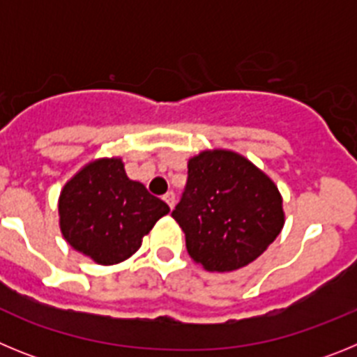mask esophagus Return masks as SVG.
<instances>
[{"label": "esophagus", "instance_id": "esophagus-1", "mask_svg": "<svg viewBox=\"0 0 357 357\" xmlns=\"http://www.w3.org/2000/svg\"><path fill=\"white\" fill-rule=\"evenodd\" d=\"M162 198H164V202H166V204H168V206L172 207V209H173V207H175V193H173V191H168V193L164 195Z\"/></svg>", "mask_w": 357, "mask_h": 357}]
</instances>
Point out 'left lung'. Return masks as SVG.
I'll return each instance as SVG.
<instances>
[{
  "label": "left lung",
  "mask_w": 357,
  "mask_h": 357,
  "mask_svg": "<svg viewBox=\"0 0 357 357\" xmlns=\"http://www.w3.org/2000/svg\"><path fill=\"white\" fill-rule=\"evenodd\" d=\"M172 216L191 259L207 272L247 266L284 227L275 182L247 157L222 148L188 160V184Z\"/></svg>",
  "instance_id": "left-lung-1"
}]
</instances>
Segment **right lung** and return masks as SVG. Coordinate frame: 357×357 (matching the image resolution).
I'll return each mask as SVG.
<instances>
[{
	"instance_id": "right-lung-1",
	"label": "right lung",
	"mask_w": 357,
	"mask_h": 357,
	"mask_svg": "<svg viewBox=\"0 0 357 357\" xmlns=\"http://www.w3.org/2000/svg\"><path fill=\"white\" fill-rule=\"evenodd\" d=\"M168 204L130 181L121 157L91 160L64 184L59 225L66 241L94 263L110 266L139 250Z\"/></svg>"
}]
</instances>
